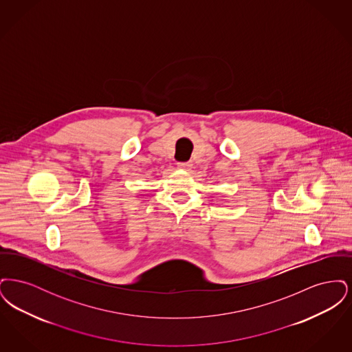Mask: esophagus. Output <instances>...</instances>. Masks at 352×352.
I'll return each instance as SVG.
<instances>
[{"instance_id": "34e87169", "label": "esophagus", "mask_w": 352, "mask_h": 352, "mask_svg": "<svg viewBox=\"0 0 352 352\" xmlns=\"http://www.w3.org/2000/svg\"><path fill=\"white\" fill-rule=\"evenodd\" d=\"M177 166L182 168V170H190V168H192V164L191 162H178Z\"/></svg>"}]
</instances>
